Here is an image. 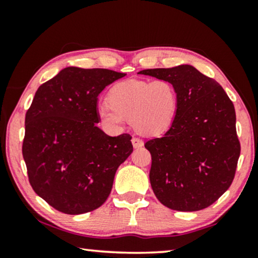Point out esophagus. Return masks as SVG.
Returning a JSON list of instances; mask_svg holds the SVG:
<instances>
[{
	"instance_id": "obj_1",
	"label": "esophagus",
	"mask_w": 258,
	"mask_h": 258,
	"mask_svg": "<svg viewBox=\"0 0 258 258\" xmlns=\"http://www.w3.org/2000/svg\"><path fill=\"white\" fill-rule=\"evenodd\" d=\"M132 142H133V147L134 148H141V147L143 146V141L141 140V139H139V137H133Z\"/></svg>"
}]
</instances>
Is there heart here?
Masks as SVG:
<instances>
[{"mask_svg": "<svg viewBox=\"0 0 258 258\" xmlns=\"http://www.w3.org/2000/svg\"><path fill=\"white\" fill-rule=\"evenodd\" d=\"M177 110V90L169 81L128 80L111 88L108 104L100 105L97 112L107 128L117 129L132 121L140 134L156 136L170 128Z\"/></svg>", "mask_w": 258, "mask_h": 258, "instance_id": "obj_1", "label": "heart"}]
</instances>
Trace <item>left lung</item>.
Returning a JSON list of instances; mask_svg holds the SVG:
<instances>
[{"instance_id": "obj_1", "label": "left lung", "mask_w": 258, "mask_h": 258, "mask_svg": "<svg viewBox=\"0 0 258 258\" xmlns=\"http://www.w3.org/2000/svg\"><path fill=\"white\" fill-rule=\"evenodd\" d=\"M172 83L177 115L162 137L147 141L157 200L177 211L211 206L234 181L241 144L234 104L223 88L189 64L140 72Z\"/></svg>"}]
</instances>
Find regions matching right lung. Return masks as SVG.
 <instances>
[{"mask_svg":"<svg viewBox=\"0 0 258 258\" xmlns=\"http://www.w3.org/2000/svg\"><path fill=\"white\" fill-rule=\"evenodd\" d=\"M125 74L68 67L42 84L26 114L22 154L34 191L68 215L89 213L110 195L132 136L96 126L97 96Z\"/></svg>","mask_w":258,"mask_h":258,"instance_id":"1","label":"right lung"}]
</instances>
